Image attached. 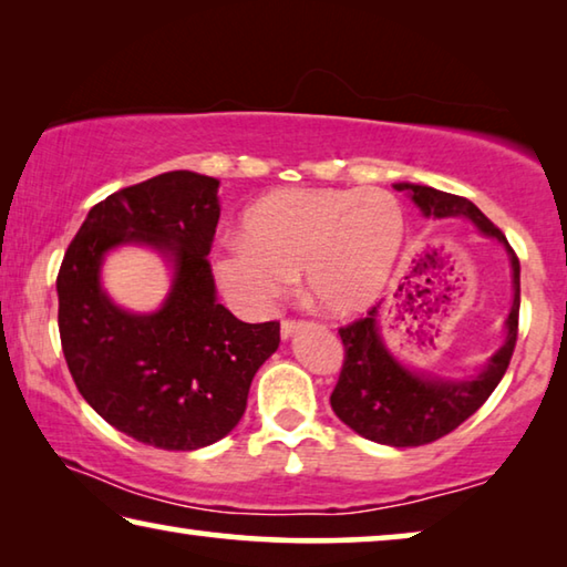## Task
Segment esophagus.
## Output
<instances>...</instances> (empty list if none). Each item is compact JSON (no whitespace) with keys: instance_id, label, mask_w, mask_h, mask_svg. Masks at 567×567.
Wrapping results in <instances>:
<instances>
[{"instance_id":"esophagus-1","label":"esophagus","mask_w":567,"mask_h":567,"mask_svg":"<svg viewBox=\"0 0 567 567\" xmlns=\"http://www.w3.org/2000/svg\"><path fill=\"white\" fill-rule=\"evenodd\" d=\"M302 328V322H297V320H282V324H280V334H282V340H290L292 334Z\"/></svg>"}]
</instances>
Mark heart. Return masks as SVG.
<instances>
[{
	"label": "heart",
	"mask_w": 567,
	"mask_h": 567,
	"mask_svg": "<svg viewBox=\"0 0 567 567\" xmlns=\"http://www.w3.org/2000/svg\"><path fill=\"white\" fill-rule=\"evenodd\" d=\"M402 235L405 215L385 189H275L245 209L243 239L217 249L213 272L245 312H265L300 272L315 307L354 315L378 300Z\"/></svg>",
	"instance_id": "heart-1"
}]
</instances>
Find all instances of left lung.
<instances>
[{
    "instance_id": "obj_1",
    "label": "left lung",
    "mask_w": 567,
    "mask_h": 567,
    "mask_svg": "<svg viewBox=\"0 0 567 567\" xmlns=\"http://www.w3.org/2000/svg\"><path fill=\"white\" fill-rule=\"evenodd\" d=\"M398 192L433 219L465 217L480 235L493 237L505 247L513 267V305L505 320V342L477 375L440 378L408 368L395 358L380 332V305L368 318L340 328L344 362L330 405L344 425L372 443L390 447H417L443 437L465 422L493 395L511 364L517 340V312H520V262L507 245L505 235L465 197L450 195L427 185L398 182Z\"/></svg>"
}]
</instances>
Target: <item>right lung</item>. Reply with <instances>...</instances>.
Segmentation results:
<instances>
[{
  "label": "right lung",
  "instance_id": "1",
  "mask_svg": "<svg viewBox=\"0 0 567 567\" xmlns=\"http://www.w3.org/2000/svg\"><path fill=\"white\" fill-rule=\"evenodd\" d=\"M219 179L175 169L90 209L56 275L60 338L76 390L100 417L145 445L199 450L245 415L255 372L280 344V322L249 324L217 302L207 255ZM152 246L173 270L157 311L132 313L101 287L103 257Z\"/></svg>",
  "mask_w": 567,
  "mask_h": 567
}]
</instances>
